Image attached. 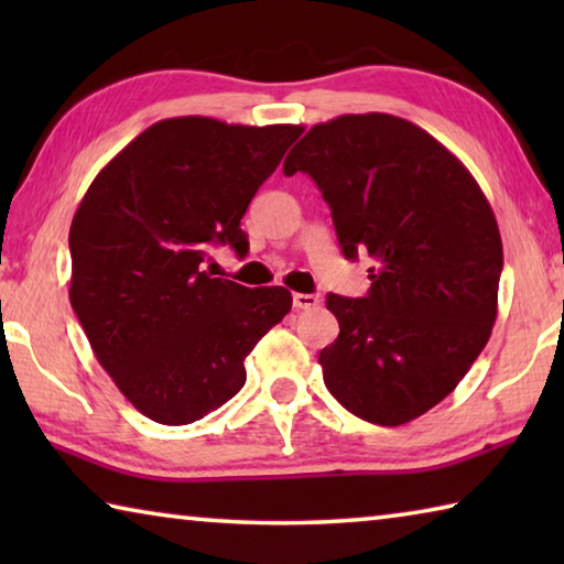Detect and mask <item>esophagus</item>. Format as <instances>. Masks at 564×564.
<instances>
[{
    "instance_id": "34e87169",
    "label": "esophagus",
    "mask_w": 564,
    "mask_h": 564,
    "mask_svg": "<svg viewBox=\"0 0 564 564\" xmlns=\"http://www.w3.org/2000/svg\"><path fill=\"white\" fill-rule=\"evenodd\" d=\"M318 305V295L313 293H293V308L295 311H308Z\"/></svg>"
}]
</instances>
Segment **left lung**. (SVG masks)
<instances>
[{"mask_svg": "<svg viewBox=\"0 0 564 564\" xmlns=\"http://www.w3.org/2000/svg\"><path fill=\"white\" fill-rule=\"evenodd\" d=\"M330 206L346 259L368 256L366 299L328 295L330 395L368 423L403 425L451 395L498 318L502 238L460 159L390 113L316 123L285 156Z\"/></svg>", "mask_w": 564, "mask_h": 564, "instance_id": "8db88e82", "label": "left lung"}]
</instances>
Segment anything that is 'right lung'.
<instances>
[{"mask_svg": "<svg viewBox=\"0 0 564 564\" xmlns=\"http://www.w3.org/2000/svg\"><path fill=\"white\" fill-rule=\"evenodd\" d=\"M303 127L208 117L156 121L84 194L69 228V301L123 398L188 425L246 383L243 360L291 311L283 285L204 271L208 248L246 251L241 218Z\"/></svg>", "mask_w": 564, "mask_h": 564, "instance_id": "1", "label": "right lung"}]
</instances>
